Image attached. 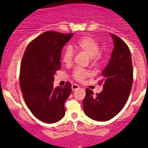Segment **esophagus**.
I'll list each match as a JSON object with an SVG mask.
<instances>
[{"instance_id": "1", "label": "esophagus", "mask_w": 148, "mask_h": 148, "mask_svg": "<svg viewBox=\"0 0 148 148\" xmlns=\"http://www.w3.org/2000/svg\"><path fill=\"white\" fill-rule=\"evenodd\" d=\"M79 88H80L79 86H78L77 84H72V86H71V89H72V91H76V90L79 89Z\"/></svg>"}]
</instances>
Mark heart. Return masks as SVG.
I'll use <instances>...</instances> for the list:
<instances>
[{
	"mask_svg": "<svg viewBox=\"0 0 148 148\" xmlns=\"http://www.w3.org/2000/svg\"><path fill=\"white\" fill-rule=\"evenodd\" d=\"M76 47L91 57V62L96 63L101 57L99 43L95 39L90 36H84L77 40ZM74 52L71 47H66L62 54V62L66 65L71 64L74 58ZM89 76V72L82 68H76L73 71L72 77L77 82H82Z\"/></svg>",
	"mask_w": 148,
	"mask_h": 148,
	"instance_id": "obj_1",
	"label": "heart"
}]
</instances>
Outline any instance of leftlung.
I'll return each instance as SVG.
<instances>
[{
    "instance_id": "left-lung-1",
    "label": "left lung",
    "mask_w": 148,
    "mask_h": 148,
    "mask_svg": "<svg viewBox=\"0 0 148 148\" xmlns=\"http://www.w3.org/2000/svg\"><path fill=\"white\" fill-rule=\"evenodd\" d=\"M111 36L114 48L99 82L103 89L94 95L92 90L86 88L83 101L85 114L97 121H108L123 109L133 85V69L130 49L119 36L114 34Z\"/></svg>"
}]
</instances>
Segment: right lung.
<instances>
[{"instance_id": "add662e5", "label": "right lung", "mask_w": 148, "mask_h": 148, "mask_svg": "<svg viewBox=\"0 0 148 148\" xmlns=\"http://www.w3.org/2000/svg\"><path fill=\"white\" fill-rule=\"evenodd\" d=\"M73 33L47 31L27 45L20 71L23 99L32 114L45 123H54L64 116V102L71 84L53 88L54 75L61 67V51Z\"/></svg>"}]
</instances>
